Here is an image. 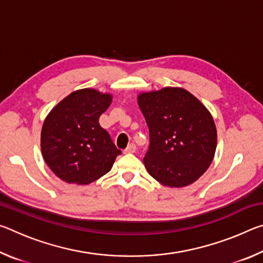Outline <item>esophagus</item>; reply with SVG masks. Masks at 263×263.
Instances as JSON below:
<instances>
[{"label":"esophagus","mask_w":263,"mask_h":263,"mask_svg":"<svg viewBox=\"0 0 263 263\" xmlns=\"http://www.w3.org/2000/svg\"><path fill=\"white\" fill-rule=\"evenodd\" d=\"M135 152H136V145L135 144H130L125 149H124V153H125V154L135 153Z\"/></svg>","instance_id":"obj_1"}]
</instances>
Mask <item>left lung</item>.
Returning <instances> with one entry per match:
<instances>
[{"mask_svg":"<svg viewBox=\"0 0 263 263\" xmlns=\"http://www.w3.org/2000/svg\"><path fill=\"white\" fill-rule=\"evenodd\" d=\"M138 105L149 128L144 158L148 174L169 188L197 181L216 153L217 128L210 111L180 87L140 92Z\"/></svg>","mask_w":263,"mask_h":263,"instance_id":"left-lung-1","label":"left lung"}]
</instances>
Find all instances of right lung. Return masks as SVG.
<instances>
[{"label": "right lung", "instance_id": "add662e5", "mask_svg": "<svg viewBox=\"0 0 263 263\" xmlns=\"http://www.w3.org/2000/svg\"><path fill=\"white\" fill-rule=\"evenodd\" d=\"M112 95L92 88L79 89L46 116L41 135L44 161L67 183L89 184L108 173L121 149L101 127L100 116Z\"/></svg>", "mask_w": 263, "mask_h": 263}]
</instances>
